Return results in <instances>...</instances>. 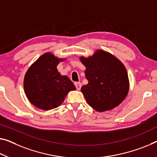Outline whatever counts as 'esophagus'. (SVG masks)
Segmentation results:
<instances>
[{"instance_id": "obj_1", "label": "esophagus", "mask_w": 157, "mask_h": 157, "mask_svg": "<svg viewBox=\"0 0 157 157\" xmlns=\"http://www.w3.org/2000/svg\"><path fill=\"white\" fill-rule=\"evenodd\" d=\"M74 85H75L77 90H80L81 88V83L80 82H75V83H74Z\"/></svg>"}]
</instances>
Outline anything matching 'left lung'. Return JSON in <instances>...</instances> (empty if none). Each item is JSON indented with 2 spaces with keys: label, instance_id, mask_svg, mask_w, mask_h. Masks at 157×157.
I'll return each instance as SVG.
<instances>
[{
  "label": "left lung",
  "instance_id": "obj_1",
  "mask_svg": "<svg viewBox=\"0 0 157 157\" xmlns=\"http://www.w3.org/2000/svg\"><path fill=\"white\" fill-rule=\"evenodd\" d=\"M88 83L81 88L87 102L104 112L122 102L128 93V77L121 62L108 52L98 50L89 58L81 57Z\"/></svg>",
  "mask_w": 157,
  "mask_h": 157
}]
</instances>
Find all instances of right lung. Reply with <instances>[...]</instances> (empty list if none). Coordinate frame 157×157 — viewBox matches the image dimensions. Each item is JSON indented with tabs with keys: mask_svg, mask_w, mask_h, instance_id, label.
I'll return each mask as SVG.
<instances>
[{
	"mask_svg": "<svg viewBox=\"0 0 157 157\" xmlns=\"http://www.w3.org/2000/svg\"><path fill=\"white\" fill-rule=\"evenodd\" d=\"M61 60L50 53L44 54L26 72L24 82L26 95L39 109L57 107L69 91L76 90L70 79L57 71V66Z\"/></svg>",
	"mask_w": 157,
	"mask_h": 157,
	"instance_id": "obj_1",
	"label": "right lung"
}]
</instances>
